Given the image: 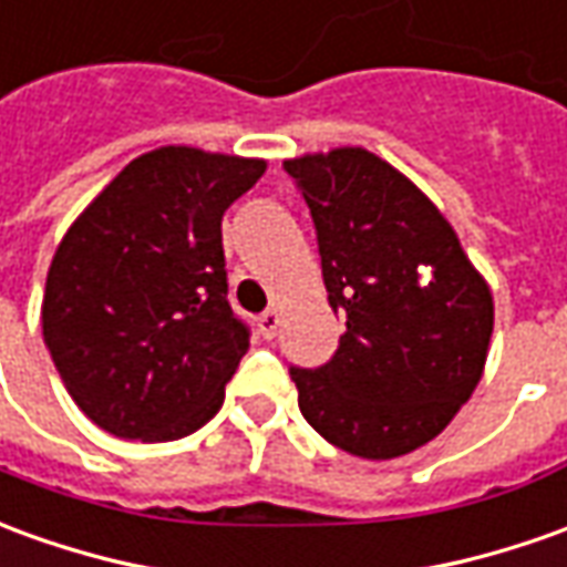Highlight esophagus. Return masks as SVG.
<instances>
[{"mask_svg": "<svg viewBox=\"0 0 567 567\" xmlns=\"http://www.w3.org/2000/svg\"><path fill=\"white\" fill-rule=\"evenodd\" d=\"M279 322H282V319H279V312L267 310V312H260V319H257V328H260V334H264V338L272 340V338H276V331H279Z\"/></svg>", "mask_w": 567, "mask_h": 567, "instance_id": "esophagus-1", "label": "esophagus"}]
</instances>
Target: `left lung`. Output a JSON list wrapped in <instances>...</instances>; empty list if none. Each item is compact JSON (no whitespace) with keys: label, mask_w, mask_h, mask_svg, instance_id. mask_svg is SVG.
Listing matches in <instances>:
<instances>
[{"label":"left lung","mask_w":567,"mask_h":567,"mask_svg":"<svg viewBox=\"0 0 567 567\" xmlns=\"http://www.w3.org/2000/svg\"><path fill=\"white\" fill-rule=\"evenodd\" d=\"M285 172L310 205L328 303L347 319L324 365L291 368L300 414L355 457H402L476 390L494 331L488 285L433 202L374 153L340 146Z\"/></svg>","instance_id":"left-lung-1"}]
</instances>
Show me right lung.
Masks as SVG:
<instances>
[{"label":"right lung","mask_w":567,"mask_h":567,"mask_svg":"<svg viewBox=\"0 0 567 567\" xmlns=\"http://www.w3.org/2000/svg\"><path fill=\"white\" fill-rule=\"evenodd\" d=\"M264 172V159L162 146L128 162L66 229L42 338L101 430L172 442L220 411L251 338L227 300L220 220Z\"/></svg>","instance_id":"obj_1"}]
</instances>
